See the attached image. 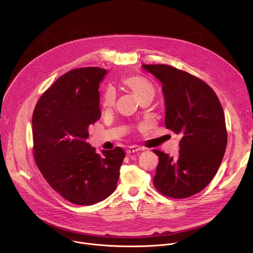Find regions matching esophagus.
Returning <instances> with one entry per match:
<instances>
[{"label":"esophagus","mask_w":253,"mask_h":253,"mask_svg":"<svg viewBox=\"0 0 253 253\" xmlns=\"http://www.w3.org/2000/svg\"><path fill=\"white\" fill-rule=\"evenodd\" d=\"M141 150H142V149H141L140 147L132 146V147H130V148H128V149L126 150V154H127V155H131V154H134V153L139 152V151H141Z\"/></svg>","instance_id":"obj_1"}]
</instances>
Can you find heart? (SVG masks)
Wrapping results in <instances>:
<instances>
[{"instance_id":"obj_1","label":"heart","mask_w":253,"mask_h":253,"mask_svg":"<svg viewBox=\"0 0 253 253\" xmlns=\"http://www.w3.org/2000/svg\"><path fill=\"white\" fill-rule=\"evenodd\" d=\"M121 82L125 87L130 89L139 100L154 96L155 91H154L153 85L146 78H144L142 76H137V75L126 76L121 79ZM115 102H116V93L114 89L112 88L106 89L102 97L103 109L106 111L111 110L115 106Z\"/></svg>"}]
</instances>
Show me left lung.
I'll use <instances>...</instances> for the list:
<instances>
[{"label":"left lung","instance_id":"left-lung-1","mask_svg":"<svg viewBox=\"0 0 253 253\" xmlns=\"http://www.w3.org/2000/svg\"><path fill=\"white\" fill-rule=\"evenodd\" d=\"M161 83L165 126L181 134L177 157L159 150L153 178L155 188L172 198H186L213 179L223 159L227 132L222 106L215 92L199 78L172 66L142 65Z\"/></svg>","mask_w":253,"mask_h":253}]
</instances>
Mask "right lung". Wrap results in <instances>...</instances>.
Listing matches in <instances>:
<instances>
[{"label": "right lung", "instance_id": "right-lung-1", "mask_svg": "<svg viewBox=\"0 0 253 253\" xmlns=\"http://www.w3.org/2000/svg\"><path fill=\"white\" fill-rule=\"evenodd\" d=\"M107 70L67 72L39 99L32 118L34 158L50 186L78 205H92L116 189L122 148L97 154L86 139L101 117L99 84Z\"/></svg>", "mask_w": 253, "mask_h": 253}]
</instances>
